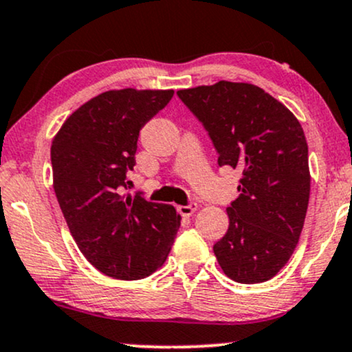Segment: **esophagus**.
I'll return each instance as SVG.
<instances>
[{
    "mask_svg": "<svg viewBox=\"0 0 352 352\" xmlns=\"http://www.w3.org/2000/svg\"><path fill=\"white\" fill-rule=\"evenodd\" d=\"M195 211H197V203H193V201H190L188 205L179 206V213L182 214V217H192Z\"/></svg>",
    "mask_w": 352,
    "mask_h": 352,
    "instance_id": "obj_1",
    "label": "esophagus"
}]
</instances>
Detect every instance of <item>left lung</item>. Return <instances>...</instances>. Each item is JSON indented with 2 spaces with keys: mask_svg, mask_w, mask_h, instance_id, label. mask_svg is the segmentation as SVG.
<instances>
[{
  "mask_svg": "<svg viewBox=\"0 0 352 352\" xmlns=\"http://www.w3.org/2000/svg\"><path fill=\"white\" fill-rule=\"evenodd\" d=\"M177 95L208 133L219 167L243 172L214 256L234 282L269 280L289 262L307 217L310 170L302 126L251 83L223 80Z\"/></svg>",
  "mask_w": 352,
  "mask_h": 352,
  "instance_id": "1",
  "label": "left lung"
}]
</instances>
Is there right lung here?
<instances>
[{
	"mask_svg": "<svg viewBox=\"0 0 352 352\" xmlns=\"http://www.w3.org/2000/svg\"><path fill=\"white\" fill-rule=\"evenodd\" d=\"M173 90L104 91L63 122L50 147L54 190L78 249L93 267L139 280L167 259L180 226L172 205L124 197L139 131L172 100Z\"/></svg>",
	"mask_w": 352,
	"mask_h": 352,
	"instance_id": "add662e5",
	"label": "right lung"
}]
</instances>
